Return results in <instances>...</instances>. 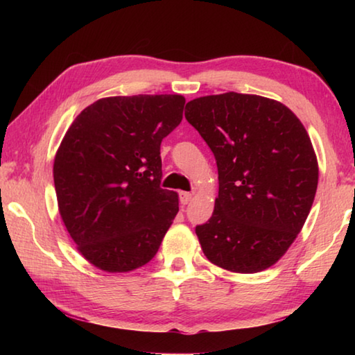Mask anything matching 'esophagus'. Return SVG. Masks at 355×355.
I'll return each instance as SVG.
<instances>
[{
	"label": "esophagus",
	"mask_w": 355,
	"mask_h": 355,
	"mask_svg": "<svg viewBox=\"0 0 355 355\" xmlns=\"http://www.w3.org/2000/svg\"><path fill=\"white\" fill-rule=\"evenodd\" d=\"M192 192H180V202L183 203V205H188V203L192 200Z\"/></svg>",
	"instance_id": "34e87169"
}]
</instances>
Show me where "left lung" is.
Masks as SVG:
<instances>
[{
    "label": "left lung",
    "instance_id": "1",
    "mask_svg": "<svg viewBox=\"0 0 355 355\" xmlns=\"http://www.w3.org/2000/svg\"><path fill=\"white\" fill-rule=\"evenodd\" d=\"M184 117L214 153L219 194L211 218L196 227L216 266L254 274L277 263L313 205L318 159L290 107L252 94L191 100Z\"/></svg>",
    "mask_w": 355,
    "mask_h": 355
}]
</instances>
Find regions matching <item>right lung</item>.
<instances>
[{"label":"right lung","mask_w":355,"mask_h":355,"mask_svg":"<svg viewBox=\"0 0 355 355\" xmlns=\"http://www.w3.org/2000/svg\"><path fill=\"white\" fill-rule=\"evenodd\" d=\"M184 101L177 94L100 98L58 148L59 214L78 252L101 271L147 264L175 219L178 194L159 188V147L182 122Z\"/></svg>","instance_id":"right-lung-1"}]
</instances>
